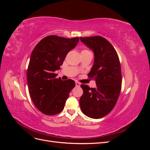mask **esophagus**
Wrapping results in <instances>:
<instances>
[{
    "label": "esophagus",
    "mask_w": 150,
    "mask_h": 150,
    "mask_svg": "<svg viewBox=\"0 0 150 150\" xmlns=\"http://www.w3.org/2000/svg\"><path fill=\"white\" fill-rule=\"evenodd\" d=\"M75 84H76V87H79L80 85H81V83H79V82H76Z\"/></svg>",
    "instance_id": "esophagus-1"
}]
</instances>
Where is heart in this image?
Here are the masks:
<instances>
[{
  "mask_svg": "<svg viewBox=\"0 0 150 150\" xmlns=\"http://www.w3.org/2000/svg\"><path fill=\"white\" fill-rule=\"evenodd\" d=\"M84 51H87V50H84Z\"/></svg>",
  "mask_w": 150,
  "mask_h": 150,
  "instance_id": "1",
  "label": "heart"
}]
</instances>
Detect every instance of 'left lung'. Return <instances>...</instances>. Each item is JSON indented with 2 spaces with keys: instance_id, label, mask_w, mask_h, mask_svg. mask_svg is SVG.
<instances>
[{
  "instance_id": "obj_1",
  "label": "left lung",
  "mask_w": 150,
  "mask_h": 150,
  "mask_svg": "<svg viewBox=\"0 0 150 150\" xmlns=\"http://www.w3.org/2000/svg\"><path fill=\"white\" fill-rule=\"evenodd\" d=\"M81 42L92 50L94 64L88 74L95 80L96 87L81 84L83 94L79 100L81 111L94 119L109 114L120 96L122 76L118 56L111 44L101 36L80 38Z\"/></svg>"
}]
</instances>
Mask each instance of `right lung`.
<instances>
[{
    "label": "right lung",
    "mask_w": 150,
    "mask_h": 150,
    "mask_svg": "<svg viewBox=\"0 0 150 150\" xmlns=\"http://www.w3.org/2000/svg\"><path fill=\"white\" fill-rule=\"evenodd\" d=\"M79 38L67 39L49 35L36 45L32 52L27 72L30 98L38 110L46 115H54L64 109L75 82L56 78L64 59L74 49Z\"/></svg>",
    "instance_id": "obj_1"
}]
</instances>
